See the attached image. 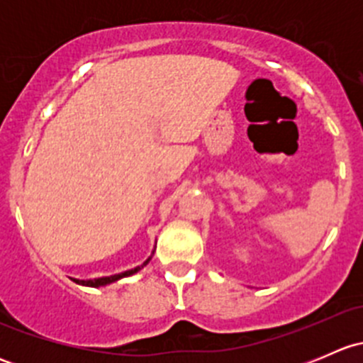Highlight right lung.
Returning <instances> with one entry per match:
<instances>
[{
	"label": "right lung",
	"instance_id": "right-lung-1",
	"mask_svg": "<svg viewBox=\"0 0 363 363\" xmlns=\"http://www.w3.org/2000/svg\"><path fill=\"white\" fill-rule=\"evenodd\" d=\"M149 259H151V258H149ZM149 259H145V262L142 263L140 267H137V269L126 270V272H123V274H116V276H111V277H98V279H89V281H79V279H73V281H75V283H79V284H84V286H93V288L105 286V284H111V283H113V281L121 279V277H128V276H131V274L138 272V270H140L142 267L147 265Z\"/></svg>",
	"mask_w": 363,
	"mask_h": 363
}]
</instances>
